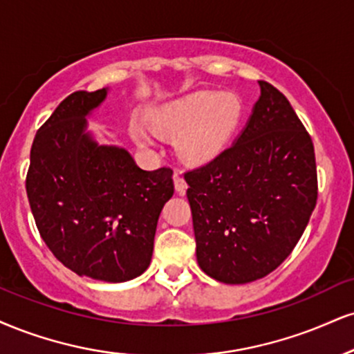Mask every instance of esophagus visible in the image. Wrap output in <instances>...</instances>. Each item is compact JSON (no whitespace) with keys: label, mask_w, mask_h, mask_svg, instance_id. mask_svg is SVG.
<instances>
[{"label":"esophagus","mask_w":354,"mask_h":354,"mask_svg":"<svg viewBox=\"0 0 354 354\" xmlns=\"http://www.w3.org/2000/svg\"><path fill=\"white\" fill-rule=\"evenodd\" d=\"M173 181H174V189H176L178 194H185L186 193V188H188V185H186L185 178L181 176L180 173H174L173 176Z\"/></svg>","instance_id":"34e87169"}]
</instances>
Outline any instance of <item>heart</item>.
I'll return each mask as SVG.
<instances>
[{"mask_svg":"<svg viewBox=\"0 0 354 354\" xmlns=\"http://www.w3.org/2000/svg\"><path fill=\"white\" fill-rule=\"evenodd\" d=\"M244 107L231 92H194L153 110L150 125L133 120L130 133L143 150H155L156 133L173 136L174 150L189 165H206L223 153L239 129Z\"/></svg>","mask_w":354,"mask_h":354,"instance_id":"b5f03b06","label":"heart"}]
</instances>
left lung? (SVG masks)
I'll return each mask as SVG.
<instances>
[{"mask_svg":"<svg viewBox=\"0 0 354 354\" xmlns=\"http://www.w3.org/2000/svg\"><path fill=\"white\" fill-rule=\"evenodd\" d=\"M259 85L232 147L185 174L199 267L231 285L262 279L290 255L318 196L308 131L282 92Z\"/></svg>","mask_w":354,"mask_h":354,"instance_id":"left-lung-1","label":"left lung"}]
</instances>
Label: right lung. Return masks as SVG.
<instances>
[{
	"label": "right lung",
	"instance_id": "1",
	"mask_svg": "<svg viewBox=\"0 0 354 354\" xmlns=\"http://www.w3.org/2000/svg\"><path fill=\"white\" fill-rule=\"evenodd\" d=\"M107 93L79 91L59 104L34 136L26 191L55 259L77 275L118 283L150 266L174 186L169 168L142 169L125 148L100 145L87 130Z\"/></svg>",
	"mask_w": 354,
	"mask_h": 354
}]
</instances>
